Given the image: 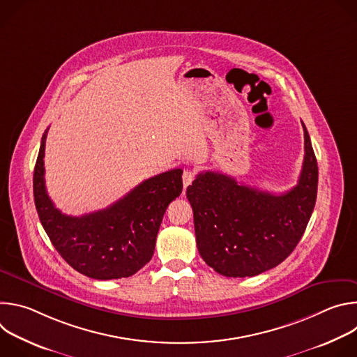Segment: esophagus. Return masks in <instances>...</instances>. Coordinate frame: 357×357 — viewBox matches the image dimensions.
Returning <instances> with one entry per match:
<instances>
[{
	"label": "esophagus",
	"instance_id": "esophagus-1",
	"mask_svg": "<svg viewBox=\"0 0 357 357\" xmlns=\"http://www.w3.org/2000/svg\"><path fill=\"white\" fill-rule=\"evenodd\" d=\"M193 179H195V172H193V171H190V169L183 171V174H182V181H183V186H185V188H188V186L193 182Z\"/></svg>",
	"mask_w": 357,
	"mask_h": 357
}]
</instances>
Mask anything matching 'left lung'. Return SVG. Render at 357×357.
<instances>
[{
	"mask_svg": "<svg viewBox=\"0 0 357 357\" xmlns=\"http://www.w3.org/2000/svg\"><path fill=\"white\" fill-rule=\"evenodd\" d=\"M305 155L298 183L274 195L206 171L186 189L199 254L225 277H254L277 267L299 243L315 208L318 164L302 123Z\"/></svg>",
	"mask_w": 357,
	"mask_h": 357,
	"instance_id": "1",
	"label": "left lung"
}]
</instances>
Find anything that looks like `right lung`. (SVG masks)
<instances>
[{"label": "right lung", "mask_w": 357, "mask_h": 357, "mask_svg": "<svg viewBox=\"0 0 357 357\" xmlns=\"http://www.w3.org/2000/svg\"><path fill=\"white\" fill-rule=\"evenodd\" d=\"M46 132L33 171V197L47 237L70 267L90 278L117 280L135 274L154 256L164 213L182 193V169L144 181L103 211L68 216L55 208L46 192Z\"/></svg>", "instance_id": "1"}]
</instances>
